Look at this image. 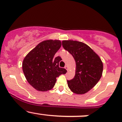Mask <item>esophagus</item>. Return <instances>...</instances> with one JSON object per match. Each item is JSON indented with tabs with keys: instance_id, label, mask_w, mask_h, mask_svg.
Wrapping results in <instances>:
<instances>
[{
	"instance_id": "obj_1",
	"label": "esophagus",
	"mask_w": 122,
	"mask_h": 122,
	"mask_svg": "<svg viewBox=\"0 0 122 122\" xmlns=\"http://www.w3.org/2000/svg\"><path fill=\"white\" fill-rule=\"evenodd\" d=\"M65 69H66V70H67L68 71V70H69V68H68V66H65Z\"/></svg>"
}]
</instances>
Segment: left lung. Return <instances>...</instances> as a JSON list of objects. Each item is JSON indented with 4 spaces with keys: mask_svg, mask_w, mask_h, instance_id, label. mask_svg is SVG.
Here are the masks:
<instances>
[{
    "mask_svg": "<svg viewBox=\"0 0 122 122\" xmlns=\"http://www.w3.org/2000/svg\"><path fill=\"white\" fill-rule=\"evenodd\" d=\"M64 49L67 50L76 62L75 75L67 81L68 86L73 93H86L100 81L102 76L103 64L99 56L84 43L78 41H63Z\"/></svg>",
    "mask_w": 122,
    "mask_h": 122,
    "instance_id": "1",
    "label": "left lung"
}]
</instances>
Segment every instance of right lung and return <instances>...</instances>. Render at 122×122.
Instances as JSON below:
<instances>
[{"mask_svg": "<svg viewBox=\"0 0 122 122\" xmlns=\"http://www.w3.org/2000/svg\"><path fill=\"white\" fill-rule=\"evenodd\" d=\"M61 46L58 40H47L39 43L25 56L22 62V70L28 82L40 92L53 89L56 77L65 74L67 71L60 68V57L54 58Z\"/></svg>", "mask_w": 122, "mask_h": 122, "instance_id": "right-lung-1", "label": "right lung"}]
</instances>
